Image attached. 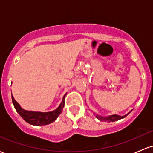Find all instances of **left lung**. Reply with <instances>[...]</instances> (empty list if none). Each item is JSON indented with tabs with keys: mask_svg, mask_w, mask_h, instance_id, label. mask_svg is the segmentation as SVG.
<instances>
[{
	"mask_svg": "<svg viewBox=\"0 0 153 153\" xmlns=\"http://www.w3.org/2000/svg\"><path fill=\"white\" fill-rule=\"evenodd\" d=\"M130 112H129L127 114H126L124 116H119V115H117V114H114V115L108 116V117H101V116H99L98 114H96V117L98 119H99L100 121H102V122L103 121H104V122H115V121H118V120H119V119H122L123 118H124V117H126L129 113H130Z\"/></svg>",
	"mask_w": 153,
	"mask_h": 153,
	"instance_id": "1",
	"label": "left lung"
}]
</instances>
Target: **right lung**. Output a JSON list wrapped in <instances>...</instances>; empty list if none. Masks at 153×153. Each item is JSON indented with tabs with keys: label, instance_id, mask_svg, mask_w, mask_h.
Listing matches in <instances>:
<instances>
[{
	"label": "right lung",
	"instance_id": "1",
	"mask_svg": "<svg viewBox=\"0 0 153 153\" xmlns=\"http://www.w3.org/2000/svg\"><path fill=\"white\" fill-rule=\"evenodd\" d=\"M66 94L63 96L62 102H61L58 108H56L55 110L49 112H39V111H27L23 109L20 105L13 98V95L11 94L12 102H13V106H14L16 110L18 112L19 114L22 117L26 122L29 124H32V125L36 126H42L47 125V124H50V123L54 122L57 119L58 116L62 113L63 107L65 106V97Z\"/></svg>",
	"mask_w": 153,
	"mask_h": 153
}]
</instances>
